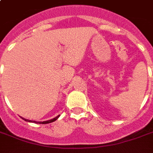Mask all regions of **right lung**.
<instances>
[{
	"instance_id": "1",
	"label": "right lung",
	"mask_w": 153,
	"mask_h": 153,
	"mask_svg": "<svg viewBox=\"0 0 153 153\" xmlns=\"http://www.w3.org/2000/svg\"><path fill=\"white\" fill-rule=\"evenodd\" d=\"M60 115H58L57 117H55L54 118L51 119V120H48V121H31V120H27V119H25V118H22L26 121H28V122H34V123H36V124H48V123H51L53 121H56L59 117Z\"/></svg>"
}]
</instances>
